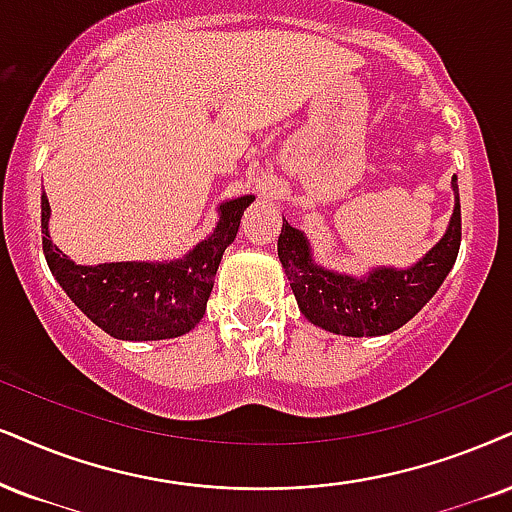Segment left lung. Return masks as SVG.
Returning a JSON list of instances; mask_svg holds the SVG:
<instances>
[{"instance_id":"obj_1","label":"left lung","mask_w":512,"mask_h":512,"mask_svg":"<svg viewBox=\"0 0 512 512\" xmlns=\"http://www.w3.org/2000/svg\"><path fill=\"white\" fill-rule=\"evenodd\" d=\"M453 192H456V208L449 230L430 254L413 268L372 270L365 280L315 266L306 237L287 220H282L277 256L289 277L301 313L313 325L346 337H377L406 325L432 299L458 258L463 227H460L456 178H453Z\"/></svg>"}]
</instances>
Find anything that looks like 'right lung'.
<instances>
[{
  "instance_id": "add662e5",
  "label": "right lung",
  "mask_w": 512,
  "mask_h": 512,
  "mask_svg": "<svg viewBox=\"0 0 512 512\" xmlns=\"http://www.w3.org/2000/svg\"><path fill=\"white\" fill-rule=\"evenodd\" d=\"M251 194L220 206L213 235L173 263L75 266L47 232L49 201L42 192V249L63 292L94 325L128 342L180 337L204 318L223 251L235 242Z\"/></svg>"
}]
</instances>
